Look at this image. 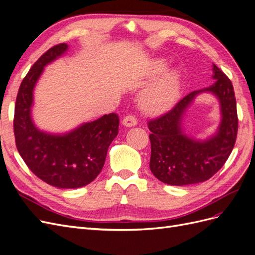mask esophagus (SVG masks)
<instances>
[{"label":"esophagus","instance_id":"34e87169","mask_svg":"<svg viewBox=\"0 0 255 255\" xmlns=\"http://www.w3.org/2000/svg\"><path fill=\"white\" fill-rule=\"evenodd\" d=\"M122 125L125 126V127H127V128L135 127V126H137V119L134 117V116L128 115V116H127V117L123 118Z\"/></svg>","mask_w":255,"mask_h":255}]
</instances>
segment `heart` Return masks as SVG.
Listing matches in <instances>:
<instances>
[{
	"mask_svg": "<svg viewBox=\"0 0 255 255\" xmlns=\"http://www.w3.org/2000/svg\"><path fill=\"white\" fill-rule=\"evenodd\" d=\"M167 67L165 60H154L150 68L149 78H156L165 72ZM180 90L181 79L179 72L176 70L168 71L141 92L139 97L140 109L149 114L164 112L174 104L180 96Z\"/></svg>",
	"mask_w": 255,
	"mask_h": 255,
	"instance_id": "heart-1",
	"label": "heart"
}]
</instances>
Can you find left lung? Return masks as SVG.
Instances as JSON below:
<instances>
[{"label":"left lung","mask_w":255,"mask_h":255,"mask_svg":"<svg viewBox=\"0 0 255 255\" xmlns=\"http://www.w3.org/2000/svg\"><path fill=\"white\" fill-rule=\"evenodd\" d=\"M215 83L195 90L177 102L171 111L149 121L151 130L150 169L163 183L174 186L197 184L220 170L236 141L238 119L232 82L213 64ZM208 92L219 99L222 121L216 133L206 140H196L183 133L182 117L194 99Z\"/></svg>","instance_id":"left-lung-1"}]
</instances>
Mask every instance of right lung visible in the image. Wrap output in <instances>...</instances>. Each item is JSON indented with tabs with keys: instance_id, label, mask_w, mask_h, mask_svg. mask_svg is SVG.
Listing matches in <instances>:
<instances>
[{
	"instance_id": "add662e5",
	"label": "right lung",
	"mask_w": 255,
	"mask_h": 255,
	"mask_svg": "<svg viewBox=\"0 0 255 255\" xmlns=\"http://www.w3.org/2000/svg\"><path fill=\"white\" fill-rule=\"evenodd\" d=\"M67 43L51 48L30 68L18 91L13 132L21 157L35 175L58 188L86 186L101 172L107 150L118 135L119 117L104 115L70 132L53 134L38 128L32 118L34 89L44 67L61 57Z\"/></svg>"
}]
</instances>
